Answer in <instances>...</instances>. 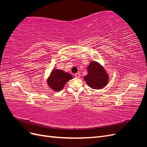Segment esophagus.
<instances>
[{
  "instance_id": "34e87169",
  "label": "esophagus",
  "mask_w": 147,
  "mask_h": 147,
  "mask_svg": "<svg viewBox=\"0 0 147 147\" xmlns=\"http://www.w3.org/2000/svg\"><path fill=\"white\" fill-rule=\"evenodd\" d=\"M75 77H76L77 78H79L80 77V74L79 73H77L75 75Z\"/></svg>"
}]
</instances>
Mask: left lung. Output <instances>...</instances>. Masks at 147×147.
<instances>
[{
    "label": "left lung",
    "mask_w": 147,
    "mask_h": 147,
    "mask_svg": "<svg viewBox=\"0 0 147 147\" xmlns=\"http://www.w3.org/2000/svg\"><path fill=\"white\" fill-rule=\"evenodd\" d=\"M88 74L84 80L88 85L94 90L103 88L108 84L109 76L104 67L97 62L91 61L87 67Z\"/></svg>",
    "instance_id": "8db88e82"
}]
</instances>
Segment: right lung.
Returning <instances> with one entry per match:
<instances>
[{"label":"right lung","mask_w":147,"mask_h":147,"mask_svg":"<svg viewBox=\"0 0 147 147\" xmlns=\"http://www.w3.org/2000/svg\"><path fill=\"white\" fill-rule=\"evenodd\" d=\"M72 78L73 77L70 74L64 70L54 69L48 77L47 84L53 91L58 92L63 90L65 83Z\"/></svg>","instance_id":"obj_1"}]
</instances>
